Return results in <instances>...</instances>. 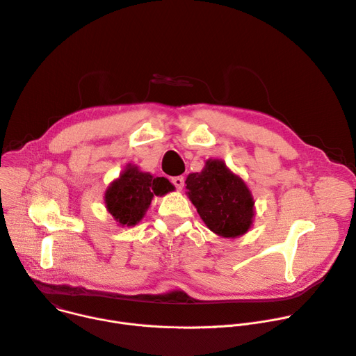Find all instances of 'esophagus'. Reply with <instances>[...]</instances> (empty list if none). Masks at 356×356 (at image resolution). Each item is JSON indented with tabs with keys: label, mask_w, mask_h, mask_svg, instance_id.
<instances>
[{
	"label": "esophagus",
	"mask_w": 356,
	"mask_h": 356,
	"mask_svg": "<svg viewBox=\"0 0 356 356\" xmlns=\"http://www.w3.org/2000/svg\"><path fill=\"white\" fill-rule=\"evenodd\" d=\"M172 183L175 184V187L177 190H181L184 187V177L183 176H176V177H172Z\"/></svg>",
	"instance_id": "1"
}]
</instances>
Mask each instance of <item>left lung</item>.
I'll use <instances>...</instances> for the list:
<instances>
[{"label": "left lung", "mask_w": 356, "mask_h": 356, "mask_svg": "<svg viewBox=\"0 0 356 356\" xmlns=\"http://www.w3.org/2000/svg\"><path fill=\"white\" fill-rule=\"evenodd\" d=\"M187 196L207 227L224 238L248 232L254 218V200L244 180L222 160L209 159L200 173L186 179Z\"/></svg>", "instance_id": "obj_1"}]
</instances>
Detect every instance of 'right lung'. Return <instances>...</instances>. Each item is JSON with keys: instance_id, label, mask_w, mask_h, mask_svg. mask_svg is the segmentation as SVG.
<instances>
[{"instance_id": "1", "label": "right lung", "mask_w": 356, "mask_h": 356, "mask_svg": "<svg viewBox=\"0 0 356 356\" xmlns=\"http://www.w3.org/2000/svg\"><path fill=\"white\" fill-rule=\"evenodd\" d=\"M175 186L165 177H153L138 166L127 165L105 193V206L119 225L138 224L154 196H165Z\"/></svg>"}]
</instances>
